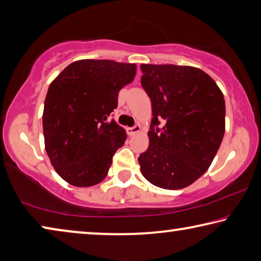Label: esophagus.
Masks as SVG:
<instances>
[{"instance_id": "obj_1", "label": "esophagus", "mask_w": 261, "mask_h": 261, "mask_svg": "<svg viewBox=\"0 0 261 261\" xmlns=\"http://www.w3.org/2000/svg\"><path fill=\"white\" fill-rule=\"evenodd\" d=\"M140 130H141V126L139 124H136L135 126H132V127H127L126 132H127V135H129V136H134L136 134H138V132H140Z\"/></svg>"}]
</instances>
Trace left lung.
<instances>
[{
	"mask_svg": "<svg viewBox=\"0 0 261 261\" xmlns=\"http://www.w3.org/2000/svg\"><path fill=\"white\" fill-rule=\"evenodd\" d=\"M140 69L153 116L148 148L138 158L140 171L155 187L187 188L208 169L223 139V93L198 68L141 64Z\"/></svg>",
	"mask_w": 261,
	"mask_h": 261,
	"instance_id": "left-lung-1",
	"label": "left lung"
}]
</instances>
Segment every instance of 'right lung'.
<instances>
[{"mask_svg":"<svg viewBox=\"0 0 261 261\" xmlns=\"http://www.w3.org/2000/svg\"><path fill=\"white\" fill-rule=\"evenodd\" d=\"M136 72L135 63L79 60L51 82L42 115L45 148L65 182L88 188L106 178L114 153L126 139L109 115Z\"/></svg>","mask_w":261,"mask_h":261,"instance_id":"obj_1","label":"right lung"}]
</instances>
